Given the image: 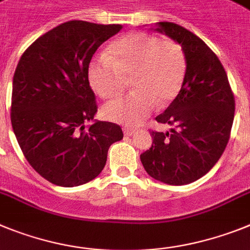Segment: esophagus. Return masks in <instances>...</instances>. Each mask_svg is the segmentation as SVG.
<instances>
[{
	"instance_id": "esophagus-1",
	"label": "esophagus",
	"mask_w": 250,
	"mask_h": 250,
	"mask_svg": "<svg viewBox=\"0 0 250 250\" xmlns=\"http://www.w3.org/2000/svg\"><path fill=\"white\" fill-rule=\"evenodd\" d=\"M125 136H133L134 133H136V129H134V128H129V127H127V128H125Z\"/></svg>"
}]
</instances>
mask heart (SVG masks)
Returning a JSON list of instances; mask_svg holds the SVG:
<instances>
[{"instance_id": "heart-1", "label": "heart", "mask_w": 250, "mask_h": 250, "mask_svg": "<svg viewBox=\"0 0 250 250\" xmlns=\"http://www.w3.org/2000/svg\"><path fill=\"white\" fill-rule=\"evenodd\" d=\"M112 56L104 54L89 66V83L102 98H116L128 80L134 90L103 107L104 118L125 125H137L156 105L176 99L186 77L184 50L172 40L146 32H129L112 45Z\"/></svg>"}]
</instances>
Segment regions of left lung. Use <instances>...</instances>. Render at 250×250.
I'll return each instance as SVG.
<instances>
[{
	"mask_svg": "<svg viewBox=\"0 0 250 250\" xmlns=\"http://www.w3.org/2000/svg\"><path fill=\"white\" fill-rule=\"evenodd\" d=\"M155 30L181 45L186 77L176 99L156 117L171 129L151 132L152 146L141 162L155 180L186 185L206 175L223 155L235 101L224 66L200 38L173 22H157Z\"/></svg>",
	"mask_w": 250,
	"mask_h": 250,
	"instance_id": "left-lung-1",
	"label": "left lung"
}]
</instances>
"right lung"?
<instances>
[{
    "mask_svg": "<svg viewBox=\"0 0 250 250\" xmlns=\"http://www.w3.org/2000/svg\"><path fill=\"white\" fill-rule=\"evenodd\" d=\"M122 25L73 20L34 41L21 56L12 83L11 123L23 156L54 185L92 181L107 162L122 128L93 121L98 110L89 85L93 55Z\"/></svg>",
    "mask_w": 250,
    "mask_h": 250,
    "instance_id": "obj_1",
    "label": "right lung"
}]
</instances>
